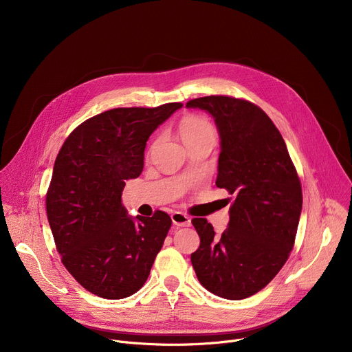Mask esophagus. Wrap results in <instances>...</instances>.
Returning <instances> with one entry per match:
<instances>
[{
  "label": "esophagus",
  "instance_id": "34e87169",
  "mask_svg": "<svg viewBox=\"0 0 352 352\" xmlns=\"http://www.w3.org/2000/svg\"><path fill=\"white\" fill-rule=\"evenodd\" d=\"M171 220H173V224L177 227H189L190 226V219L181 212H174L171 214Z\"/></svg>",
  "mask_w": 352,
  "mask_h": 352
}]
</instances>
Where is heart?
Here are the masks:
<instances>
[{
    "mask_svg": "<svg viewBox=\"0 0 352 352\" xmlns=\"http://www.w3.org/2000/svg\"><path fill=\"white\" fill-rule=\"evenodd\" d=\"M178 133L186 147L199 143H210L216 142V131L212 122L197 114L185 116L178 124Z\"/></svg>",
    "mask_w": 352,
    "mask_h": 352,
    "instance_id": "b5f03b06",
    "label": "heart"
}]
</instances>
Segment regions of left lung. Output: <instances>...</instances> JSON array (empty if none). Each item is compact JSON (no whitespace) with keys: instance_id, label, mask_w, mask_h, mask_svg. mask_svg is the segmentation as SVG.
<instances>
[{"instance_id":"obj_1","label":"left lung","mask_w":352,"mask_h":352,"mask_svg":"<svg viewBox=\"0 0 352 352\" xmlns=\"http://www.w3.org/2000/svg\"><path fill=\"white\" fill-rule=\"evenodd\" d=\"M220 136L216 185L235 200L227 230L217 236L206 219H193L200 245L190 255L199 283L226 299H245L265 288L292 250L302 210V189L285 142L267 114L228 96L193 98Z\"/></svg>"}]
</instances>
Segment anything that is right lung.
<instances>
[{
    "label": "right lung",
    "instance_id": "obj_1",
    "mask_svg": "<svg viewBox=\"0 0 352 352\" xmlns=\"http://www.w3.org/2000/svg\"><path fill=\"white\" fill-rule=\"evenodd\" d=\"M181 103L114 109L82 122L64 142L45 197L63 263L89 292L122 299L139 291L171 227L167 213L131 217L125 181L143 170L148 136Z\"/></svg>",
    "mask_w": 352,
    "mask_h": 352
}]
</instances>
